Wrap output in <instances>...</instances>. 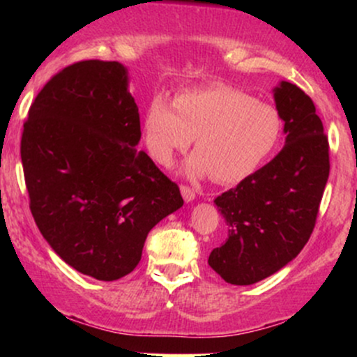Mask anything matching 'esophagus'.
Returning a JSON list of instances; mask_svg holds the SVG:
<instances>
[{
	"mask_svg": "<svg viewBox=\"0 0 357 357\" xmlns=\"http://www.w3.org/2000/svg\"><path fill=\"white\" fill-rule=\"evenodd\" d=\"M181 195H183L184 202H186V203H190V202H192V199L196 198L195 190H191L190 186H181Z\"/></svg>",
	"mask_w": 357,
	"mask_h": 357,
	"instance_id": "esophagus-1",
	"label": "esophagus"
}]
</instances>
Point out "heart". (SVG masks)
I'll return each instance as SVG.
<instances>
[{"label":"heart","instance_id":"obj_1","mask_svg":"<svg viewBox=\"0 0 357 357\" xmlns=\"http://www.w3.org/2000/svg\"><path fill=\"white\" fill-rule=\"evenodd\" d=\"M142 126L147 151L162 166H169L195 137L196 153L184 171L190 178L211 174L218 183H236L255 173L282 132L280 116L272 105L223 84L188 90L174 104L155 96Z\"/></svg>","mask_w":357,"mask_h":357}]
</instances>
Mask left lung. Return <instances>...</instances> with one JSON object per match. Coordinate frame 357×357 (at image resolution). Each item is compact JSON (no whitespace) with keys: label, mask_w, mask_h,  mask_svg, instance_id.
<instances>
[{"label":"left lung","mask_w":357,"mask_h":357,"mask_svg":"<svg viewBox=\"0 0 357 357\" xmlns=\"http://www.w3.org/2000/svg\"><path fill=\"white\" fill-rule=\"evenodd\" d=\"M273 99L287 134L284 149L215 199L228 236L208 264L233 285L257 284L301 253L329 178V141L312 99L290 82L273 89Z\"/></svg>","instance_id":"left-lung-1"}]
</instances>
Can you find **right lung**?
I'll use <instances>...</instances> for the list:
<instances>
[{
  "label": "right lung",
  "instance_id": "add662e5",
  "mask_svg": "<svg viewBox=\"0 0 357 357\" xmlns=\"http://www.w3.org/2000/svg\"><path fill=\"white\" fill-rule=\"evenodd\" d=\"M127 68L84 60L53 75L23 126L30 210L65 264L97 280L137 267L155 225L183 206L178 184L139 151Z\"/></svg>",
  "mask_w": 357,
  "mask_h": 357
}]
</instances>
